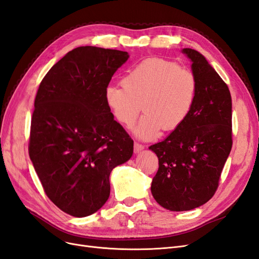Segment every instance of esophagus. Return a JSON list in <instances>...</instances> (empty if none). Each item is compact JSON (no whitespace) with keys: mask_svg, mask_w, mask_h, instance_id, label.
I'll return each instance as SVG.
<instances>
[{"mask_svg":"<svg viewBox=\"0 0 259 259\" xmlns=\"http://www.w3.org/2000/svg\"><path fill=\"white\" fill-rule=\"evenodd\" d=\"M144 148H145V146H144L143 144H139V143L135 142V144H134V151H135V153H138V152H140V151L143 150Z\"/></svg>","mask_w":259,"mask_h":259,"instance_id":"obj_1","label":"esophagus"}]
</instances>
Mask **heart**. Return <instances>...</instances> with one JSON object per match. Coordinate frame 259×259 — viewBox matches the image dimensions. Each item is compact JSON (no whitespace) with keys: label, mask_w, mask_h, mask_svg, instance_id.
<instances>
[{"label":"heart","mask_w":259,"mask_h":259,"mask_svg":"<svg viewBox=\"0 0 259 259\" xmlns=\"http://www.w3.org/2000/svg\"><path fill=\"white\" fill-rule=\"evenodd\" d=\"M122 86L109 85L105 99L115 119L131 127L143 109L145 114L135 130L144 139L160 130L178 128L190 114L197 98L198 81L190 70L173 61L148 58L127 70Z\"/></svg>","instance_id":"heart-1"}]
</instances>
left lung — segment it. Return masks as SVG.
Instances as JSON below:
<instances>
[{
  "label": "left lung",
  "mask_w": 259,
  "mask_h": 259,
  "mask_svg": "<svg viewBox=\"0 0 259 259\" xmlns=\"http://www.w3.org/2000/svg\"><path fill=\"white\" fill-rule=\"evenodd\" d=\"M192 61L198 93L187 120L149 149L159 159L151 192L164 208L183 211L213 198L232 148L230 91L205 57L184 49Z\"/></svg>",
  "instance_id": "obj_1"
}]
</instances>
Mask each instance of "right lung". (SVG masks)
<instances>
[{"mask_svg": "<svg viewBox=\"0 0 259 259\" xmlns=\"http://www.w3.org/2000/svg\"><path fill=\"white\" fill-rule=\"evenodd\" d=\"M127 58V52L80 46L56 62L38 86L29 155L46 195L71 216H89L105 204L111 170L133 154L134 140L105 99Z\"/></svg>", "mask_w": 259, "mask_h": 259, "instance_id": "add662e5", "label": "right lung"}]
</instances>
